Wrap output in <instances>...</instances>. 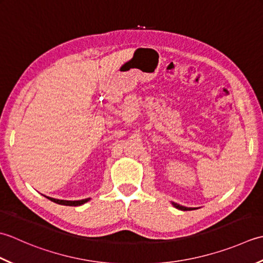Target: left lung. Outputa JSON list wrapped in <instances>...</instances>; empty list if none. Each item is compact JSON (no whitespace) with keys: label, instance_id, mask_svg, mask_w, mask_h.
<instances>
[{"label":"left lung","instance_id":"obj_1","mask_svg":"<svg viewBox=\"0 0 263 263\" xmlns=\"http://www.w3.org/2000/svg\"><path fill=\"white\" fill-rule=\"evenodd\" d=\"M173 205H174L175 208H177V209H179V210H183V211H187V210H194V209H193V208H186V206H183V205L177 204V203H174V202H173Z\"/></svg>","mask_w":263,"mask_h":263}]
</instances>
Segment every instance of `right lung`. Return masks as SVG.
<instances>
[{
	"label": "right lung",
	"mask_w": 263,
	"mask_h": 263,
	"mask_svg": "<svg viewBox=\"0 0 263 263\" xmlns=\"http://www.w3.org/2000/svg\"><path fill=\"white\" fill-rule=\"evenodd\" d=\"M47 199L51 200L52 202L58 203V204H61V205H69V206H78V205H82L84 203L88 202L90 199H85V200H79V201H66V200H58V199H53V197H49L46 196Z\"/></svg>",
	"instance_id": "add662e5"
}]
</instances>
